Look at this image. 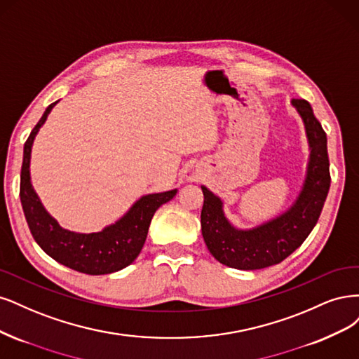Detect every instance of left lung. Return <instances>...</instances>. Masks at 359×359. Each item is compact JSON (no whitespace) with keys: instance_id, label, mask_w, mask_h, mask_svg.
<instances>
[{"instance_id":"left-lung-1","label":"left lung","mask_w":359,"mask_h":359,"mask_svg":"<svg viewBox=\"0 0 359 359\" xmlns=\"http://www.w3.org/2000/svg\"><path fill=\"white\" fill-rule=\"evenodd\" d=\"M302 116L310 146L304 188L295 204L282 216L258 228L240 231L222 212V201L205 187L201 233L207 249L224 265L238 270H259L279 264L303 245L315 228L330 191L327 134L306 100H292Z\"/></svg>"}]
</instances>
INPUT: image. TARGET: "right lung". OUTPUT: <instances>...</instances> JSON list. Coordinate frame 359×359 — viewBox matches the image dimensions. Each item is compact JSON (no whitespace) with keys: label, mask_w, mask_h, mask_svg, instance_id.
Listing matches in <instances>:
<instances>
[{"label":"right lung","mask_w":359,"mask_h":359,"mask_svg":"<svg viewBox=\"0 0 359 359\" xmlns=\"http://www.w3.org/2000/svg\"><path fill=\"white\" fill-rule=\"evenodd\" d=\"M56 102H52L46 109L24 146L19 195L27 224L37 245L50 258L65 267L94 276L119 271L128 267L138 257L155 212L161 205L170 201L176 195L177 189L142 196L116 224L104 228L100 233L77 234L61 228L44 210L29 180L32 142Z\"/></svg>","instance_id":"add662e5"}]
</instances>
